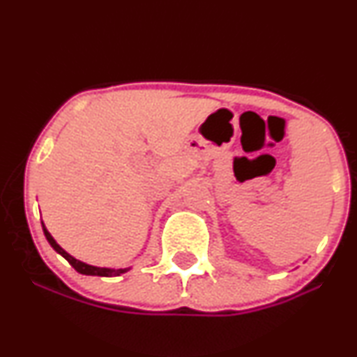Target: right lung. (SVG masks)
Listing matches in <instances>:
<instances>
[{
    "label": "right lung",
    "instance_id": "obj_1",
    "mask_svg": "<svg viewBox=\"0 0 357 357\" xmlns=\"http://www.w3.org/2000/svg\"><path fill=\"white\" fill-rule=\"evenodd\" d=\"M42 227H43V233H45V236H47L48 243L52 245V248L55 250L56 253H60V255L63 257L65 260H67L68 264H70L72 267L77 270V272L82 273V275L117 277V275H121V273H126V272H129V270H130V267H127V268H107V267H93V265H89V264H85V261H80V260H77V258H73V257L70 255V253H67V252H65V250L61 248L59 243H56L55 238H53V236L50 235V231H48V230H47V227H45V223H43V221H42Z\"/></svg>",
    "mask_w": 357,
    "mask_h": 357
}]
</instances>
